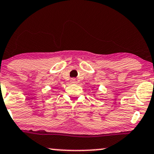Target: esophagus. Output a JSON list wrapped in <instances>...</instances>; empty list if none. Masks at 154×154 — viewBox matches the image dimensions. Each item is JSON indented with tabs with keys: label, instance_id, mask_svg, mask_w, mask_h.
Wrapping results in <instances>:
<instances>
[{
	"label": "esophagus",
	"instance_id": "esophagus-1",
	"mask_svg": "<svg viewBox=\"0 0 154 154\" xmlns=\"http://www.w3.org/2000/svg\"><path fill=\"white\" fill-rule=\"evenodd\" d=\"M70 82H71L72 84H76V83H77V80H76L75 79H72L71 80H70Z\"/></svg>",
	"mask_w": 154,
	"mask_h": 154
}]
</instances>
